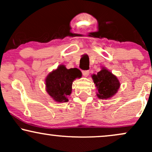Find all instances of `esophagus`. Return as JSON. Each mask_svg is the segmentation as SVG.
<instances>
[{
    "instance_id": "34e87169",
    "label": "esophagus",
    "mask_w": 152,
    "mask_h": 152,
    "mask_svg": "<svg viewBox=\"0 0 152 152\" xmlns=\"http://www.w3.org/2000/svg\"><path fill=\"white\" fill-rule=\"evenodd\" d=\"M82 74L84 77H87V76L89 75V71H82Z\"/></svg>"
}]
</instances>
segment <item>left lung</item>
<instances>
[{"label":"left lung","instance_id":"1","mask_svg":"<svg viewBox=\"0 0 152 152\" xmlns=\"http://www.w3.org/2000/svg\"><path fill=\"white\" fill-rule=\"evenodd\" d=\"M91 78L98 91L96 96L99 99L112 98L121 86L118 78L105 67H102L97 74H92Z\"/></svg>","mask_w":152,"mask_h":152}]
</instances>
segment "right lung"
Wrapping results in <instances>:
<instances>
[{
  "mask_svg": "<svg viewBox=\"0 0 152 152\" xmlns=\"http://www.w3.org/2000/svg\"><path fill=\"white\" fill-rule=\"evenodd\" d=\"M81 76L79 69L76 68L68 69L65 65L61 64L46 76L45 79L46 92L55 102H69L68 96L72 92L73 81Z\"/></svg>",
  "mask_w": 152,
  "mask_h": 152,
  "instance_id": "obj_1",
  "label": "right lung"
}]
</instances>
